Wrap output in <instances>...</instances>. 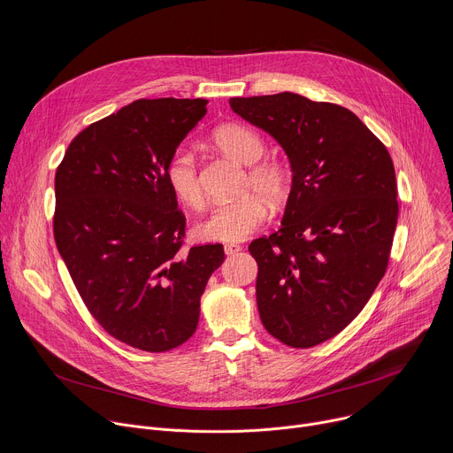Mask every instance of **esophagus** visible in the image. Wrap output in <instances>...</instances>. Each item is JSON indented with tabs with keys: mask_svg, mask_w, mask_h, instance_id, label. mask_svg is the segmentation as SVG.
<instances>
[{
	"mask_svg": "<svg viewBox=\"0 0 453 453\" xmlns=\"http://www.w3.org/2000/svg\"><path fill=\"white\" fill-rule=\"evenodd\" d=\"M242 250V245H236V243H227V245H224V252L227 254V256H233V254H236V252H240Z\"/></svg>",
	"mask_w": 453,
	"mask_h": 453,
	"instance_id": "1",
	"label": "esophagus"
}]
</instances>
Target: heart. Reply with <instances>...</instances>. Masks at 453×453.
<instances>
[{
  "label": "heart",
  "instance_id": "heart-1",
  "mask_svg": "<svg viewBox=\"0 0 453 453\" xmlns=\"http://www.w3.org/2000/svg\"><path fill=\"white\" fill-rule=\"evenodd\" d=\"M213 138L224 153L245 165L256 164L265 153V143L261 138L254 131L238 124H226L219 127ZM165 178L171 190L183 204L190 208L203 206L204 194L197 160L188 147H180L174 150L165 169ZM247 187L262 196L245 194L236 201L217 204L210 215L196 226L201 238L231 243L245 240L261 227L268 215V206L264 199L266 198L270 204H279L286 197L288 176L275 164L252 165L249 171Z\"/></svg>",
  "mask_w": 453,
  "mask_h": 453
}]
</instances>
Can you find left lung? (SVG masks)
<instances>
[{
	"label": "left lung",
	"instance_id": "left-lung-1",
	"mask_svg": "<svg viewBox=\"0 0 453 453\" xmlns=\"http://www.w3.org/2000/svg\"><path fill=\"white\" fill-rule=\"evenodd\" d=\"M291 167L280 229L249 245L265 329L293 349L343 331L384 277L398 219L384 143L350 110L293 92L231 97Z\"/></svg>",
	"mask_w": 453,
	"mask_h": 453
}]
</instances>
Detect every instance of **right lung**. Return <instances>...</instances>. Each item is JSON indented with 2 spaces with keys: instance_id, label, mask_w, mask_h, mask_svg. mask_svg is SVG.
Here are the masks:
<instances>
[{
  "instance_id": "1",
  "label": "right lung",
  "mask_w": 453,
  "mask_h": 453,
  "mask_svg": "<svg viewBox=\"0 0 453 453\" xmlns=\"http://www.w3.org/2000/svg\"><path fill=\"white\" fill-rule=\"evenodd\" d=\"M208 99H138L69 143L55 176V242L99 326L145 352L197 329L201 295L224 247L183 250L185 215L165 169Z\"/></svg>"
}]
</instances>
